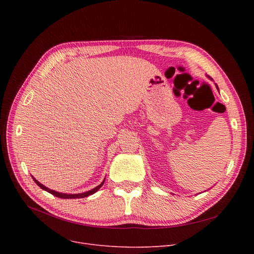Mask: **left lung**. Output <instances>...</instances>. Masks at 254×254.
<instances>
[{"label":"left lung","instance_id":"8db88e82","mask_svg":"<svg viewBox=\"0 0 254 254\" xmlns=\"http://www.w3.org/2000/svg\"><path fill=\"white\" fill-rule=\"evenodd\" d=\"M208 77H209V76H208ZM209 78H210V77H209ZM215 85H216V88L218 89V86H217V84H215Z\"/></svg>","mask_w":254,"mask_h":254}]
</instances>
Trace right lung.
Segmentation results:
<instances>
[{
  "instance_id": "add662e5",
  "label": "right lung",
  "mask_w": 254,
  "mask_h": 254,
  "mask_svg": "<svg viewBox=\"0 0 254 254\" xmlns=\"http://www.w3.org/2000/svg\"><path fill=\"white\" fill-rule=\"evenodd\" d=\"M32 177H33V176H32ZM33 179H34V181L37 183V185L40 186V188H41L42 190H46L47 192H49V193H51V194H53V195H56V196H58V197H61V198H82V197H86V196H88V195H90V194H93L95 192H97V191L102 188L104 182H105V179H104L103 182H102L100 185H98L97 188H95V189H92L91 190H88V191H85V192H82V193L68 194V193H62V192H59V191H56V190H49L48 188H46V186H44L43 184L40 183L38 180H36L34 177H33Z\"/></svg>"
}]
</instances>
